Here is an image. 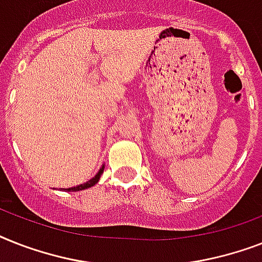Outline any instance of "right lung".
<instances>
[{
  "label": "right lung",
  "instance_id": "obj_1",
  "mask_svg": "<svg viewBox=\"0 0 262 262\" xmlns=\"http://www.w3.org/2000/svg\"><path fill=\"white\" fill-rule=\"evenodd\" d=\"M103 169H105V164L99 168V171L97 172V175H95L94 178H91L89 182L83 183V184H79V186H76V187H71V188H63V191H69V192H72V191H82V190H86V188H90V187L95 186V184L99 182V179H101V175L103 173Z\"/></svg>",
  "mask_w": 262,
  "mask_h": 262
}]
</instances>
